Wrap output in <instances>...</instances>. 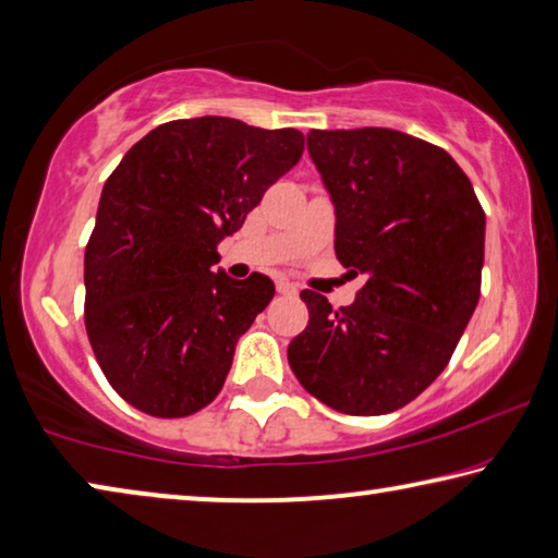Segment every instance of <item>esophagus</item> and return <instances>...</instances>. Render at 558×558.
<instances>
[{
  "instance_id": "esophagus-1",
  "label": "esophagus",
  "mask_w": 558,
  "mask_h": 558,
  "mask_svg": "<svg viewBox=\"0 0 558 558\" xmlns=\"http://www.w3.org/2000/svg\"><path fill=\"white\" fill-rule=\"evenodd\" d=\"M278 292H280V295L295 298L298 295V286H295V282H290V280H278Z\"/></svg>"
}]
</instances>
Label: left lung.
I'll list each match as a JSON object with an SVG mask.
<instances>
[{"label":"left lung","instance_id":"left-lung-1","mask_svg":"<svg viewBox=\"0 0 558 558\" xmlns=\"http://www.w3.org/2000/svg\"><path fill=\"white\" fill-rule=\"evenodd\" d=\"M307 153L335 206L337 258L366 286L339 310L302 290L310 323L288 362L329 409L391 413L436 381L475 313L485 211L446 149L399 130H310Z\"/></svg>","mask_w":558,"mask_h":558}]
</instances>
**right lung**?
<instances>
[{
	"mask_svg": "<svg viewBox=\"0 0 558 558\" xmlns=\"http://www.w3.org/2000/svg\"><path fill=\"white\" fill-rule=\"evenodd\" d=\"M302 132L204 116L172 120L128 149L102 186L86 248V329L122 399L182 418L216 399L235 342L268 307L263 272L235 280L219 243L298 165Z\"/></svg>",
	"mask_w": 558,
	"mask_h": 558,
	"instance_id": "obj_1",
	"label": "right lung"
}]
</instances>
